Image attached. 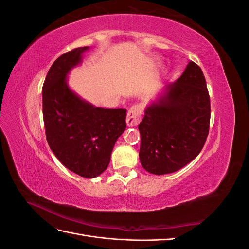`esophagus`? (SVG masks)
Returning <instances> with one entry per match:
<instances>
[{
    "instance_id": "esophagus-1",
    "label": "esophagus",
    "mask_w": 249,
    "mask_h": 249,
    "mask_svg": "<svg viewBox=\"0 0 249 249\" xmlns=\"http://www.w3.org/2000/svg\"><path fill=\"white\" fill-rule=\"evenodd\" d=\"M143 108L140 105H134L127 112L126 115V124L129 126H136L141 120Z\"/></svg>"
}]
</instances>
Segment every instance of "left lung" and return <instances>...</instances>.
<instances>
[{"instance_id":"left-lung-1","label":"left lung","mask_w":249,"mask_h":249,"mask_svg":"<svg viewBox=\"0 0 249 249\" xmlns=\"http://www.w3.org/2000/svg\"><path fill=\"white\" fill-rule=\"evenodd\" d=\"M210 117L206 79L200 67L191 61L182 76L144 111L138 126L142 167L161 176L186 166L205 145Z\"/></svg>"}]
</instances>
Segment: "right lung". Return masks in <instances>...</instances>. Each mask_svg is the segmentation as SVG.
<instances>
[{
	"mask_svg": "<svg viewBox=\"0 0 249 249\" xmlns=\"http://www.w3.org/2000/svg\"><path fill=\"white\" fill-rule=\"evenodd\" d=\"M86 50L73 49L53 63L42 86V114L47 141L58 160L92 178L108 167L112 149L126 127V110L95 108L67 86V73Z\"/></svg>",
	"mask_w": 249,
	"mask_h": 249,
	"instance_id": "add662e5",
	"label": "right lung"
}]
</instances>
